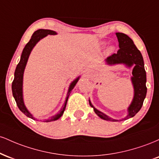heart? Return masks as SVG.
Segmentation results:
<instances>
[{"mask_svg":"<svg viewBox=\"0 0 159 159\" xmlns=\"http://www.w3.org/2000/svg\"><path fill=\"white\" fill-rule=\"evenodd\" d=\"M113 51H114V48H113V47H110V48L107 49V52H108L109 53L112 52Z\"/></svg>","mask_w":159,"mask_h":159,"instance_id":"heart-1","label":"heart"}]
</instances>
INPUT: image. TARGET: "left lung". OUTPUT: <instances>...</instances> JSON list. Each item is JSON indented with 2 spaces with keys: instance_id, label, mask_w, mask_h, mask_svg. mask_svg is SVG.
I'll use <instances>...</instances> for the list:
<instances>
[{
  "instance_id": "8db88e82",
  "label": "left lung",
  "mask_w": 159,
  "mask_h": 159,
  "mask_svg": "<svg viewBox=\"0 0 159 159\" xmlns=\"http://www.w3.org/2000/svg\"><path fill=\"white\" fill-rule=\"evenodd\" d=\"M116 35L119 42L120 49L117 51V53L116 54L114 53L107 57V59L105 60L107 63L111 65L116 64V63H125L129 66H131L133 64L135 65L133 69V77L132 78L134 89V96L132 104L128 108L129 114L126 118H125V120H126L134 116L140 110L143 105L147 90V86H146L147 75H146V71L144 69L143 57L136 45L134 44L132 39L126 34H123V33H116ZM90 105L91 107H93L95 113L102 119L113 122L117 121L116 120L111 119L109 116L95 108L90 102Z\"/></svg>"
}]
</instances>
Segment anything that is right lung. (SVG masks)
Returning a JSON list of instances; mask_svg holds the SVG:
<instances>
[{"mask_svg": "<svg viewBox=\"0 0 159 159\" xmlns=\"http://www.w3.org/2000/svg\"><path fill=\"white\" fill-rule=\"evenodd\" d=\"M55 35L56 32L53 31L51 30H44V29H39L37 30L33 34V35L30 38V41L27 43L25 47L23 49L22 54H21V59H20L19 63H18L17 66H16V71H15V77H14V80L12 83V95H13V97L15 98L16 104H17L18 107H19V110L26 115L28 117L32 118L34 119L33 116L29 113V111L27 110L26 107H25V104H24L23 101V97H22V81H23V74H24V70H25V66L27 64V60H28L29 55H30V52L34 47L37 42H39L40 39H43V37L46 36L47 35ZM79 78H78L77 79H75L73 82H72V84H70L69 87L68 94H67L66 100L64 106L63 108L61 109L60 111L59 114H57L55 116H53L50 118L49 120H46L45 122H52L54 120H57L59 119L60 117L63 115V112H64L66 105L67 100H68L69 96L70 94V91L74 88V87L75 86L76 83H77Z\"/></svg>", "mask_w": 159, "mask_h": 159, "instance_id": "right-lung-1", "label": "right lung"}]
</instances>
